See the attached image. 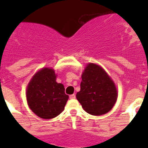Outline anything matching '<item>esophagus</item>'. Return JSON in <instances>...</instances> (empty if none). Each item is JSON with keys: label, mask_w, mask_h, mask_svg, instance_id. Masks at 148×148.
Wrapping results in <instances>:
<instances>
[{"label": "esophagus", "mask_w": 148, "mask_h": 148, "mask_svg": "<svg viewBox=\"0 0 148 148\" xmlns=\"http://www.w3.org/2000/svg\"><path fill=\"white\" fill-rule=\"evenodd\" d=\"M70 99H75V94H73V95H70Z\"/></svg>", "instance_id": "1"}]
</instances>
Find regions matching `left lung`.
<instances>
[{"instance_id":"obj_1","label":"left lung","mask_w":148,"mask_h":148,"mask_svg":"<svg viewBox=\"0 0 148 148\" xmlns=\"http://www.w3.org/2000/svg\"><path fill=\"white\" fill-rule=\"evenodd\" d=\"M82 79L76 99L83 109L93 116L108 113L114 106L118 93L108 73L99 65L90 63L82 73Z\"/></svg>"}]
</instances>
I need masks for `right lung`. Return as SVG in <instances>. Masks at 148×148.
<instances>
[{
	"label": "right lung",
	"mask_w": 148,
	"mask_h": 148,
	"mask_svg": "<svg viewBox=\"0 0 148 148\" xmlns=\"http://www.w3.org/2000/svg\"><path fill=\"white\" fill-rule=\"evenodd\" d=\"M62 84L56 82L54 70L43 68L35 73L27 89V100L31 110L40 118L50 119L64 110L69 96Z\"/></svg>",
	"instance_id": "1"
}]
</instances>
